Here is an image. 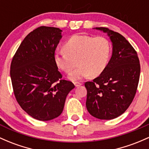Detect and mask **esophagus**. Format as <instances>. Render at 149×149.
<instances>
[{
    "mask_svg": "<svg viewBox=\"0 0 149 149\" xmlns=\"http://www.w3.org/2000/svg\"><path fill=\"white\" fill-rule=\"evenodd\" d=\"M74 85H75V86H76V87H79V86H81V85H82V83H80V82H75Z\"/></svg>",
    "mask_w": 149,
    "mask_h": 149,
    "instance_id": "34e87169",
    "label": "esophagus"
}]
</instances>
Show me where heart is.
<instances>
[{"label":"heart","mask_w":149,"mask_h":149,"mask_svg":"<svg viewBox=\"0 0 149 149\" xmlns=\"http://www.w3.org/2000/svg\"><path fill=\"white\" fill-rule=\"evenodd\" d=\"M65 51L56 52L54 59L56 66L69 73L72 81L80 80L91 75L97 76L104 71L108 63L112 52L110 42L102 36L75 35L63 45Z\"/></svg>","instance_id":"obj_1"}]
</instances>
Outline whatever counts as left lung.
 <instances>
[{
  "instance_id": "obj_1",
  "label": "left lung",
  "mask_w": 149,
  "mask_h": 149,
  "mask_svg": "<svg viewBox=\"0 0 149 149\" xmlns=\"http://www.w3.org/2000/svg\"><path fill=\"white\" fill-rule=\"evenodd\" d=\"M107 32L112 42V55L105 69L92 81L85 83L86 107L100 120H112L127 110L136 93L140 77L138 54L118 32L107 27H96Z\"/></svg>"
}]
</instances>
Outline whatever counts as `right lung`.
<instances>
[{"instance_id": "add662e5", "label": "right lung", "mask_w": 149, "mask_h": 149, "mask_svg": "<svg viewBox=\"0 0 149 149\" xmlns=\"http://www.w3.org/2000/svg\"><path fill=\"white\" fill-rule=\"evenodd\" d=\"M61 29L41 26L25 37L13 57L10 78L16 100L33 118L49 121L61 114L75 88L62 79L54 59Z\"/></svg>"}]
</instances>
